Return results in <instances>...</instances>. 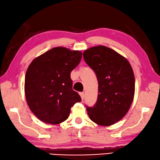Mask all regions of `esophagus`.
<instances>
[{
	"label": "esophagus",
	"instance_id": "34e87169",
	"mask_svg": "<svg viewBox=\"0 0 160 160\" xmlns=\"http://www.w3.org/2000/svg\"><path fill=\"white\" fill-rule=\"evenodd\" d=\"M80 95L81 98H82V100L84 99V98H85V93H83V92H81V93H80Z\"/></svg>",
	"mask_w": 160,
	"mask_h": 160
}]
</instances>
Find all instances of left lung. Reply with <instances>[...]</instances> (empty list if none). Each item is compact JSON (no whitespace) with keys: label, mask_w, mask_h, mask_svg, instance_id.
I'll use <instances>...</instances> for the list:
<instances>
[{"label":"left lung","mask_w":160,"mask_h":160,"mask_svg":"<svg viewBox=\"0 0 160 160\" xmlns=\"http://www.w3.org/2000/svg\"><path fill=\"white\" fill-rule=\"evenodd\" d=\"M83 58L95 72L98 83L97 101L93 107L86 106L88 114L96 124L113 125L125 115L133 100L132 67L125 57L103 46L85 51Z\"/></svg>","instance_id":"8db88e82"}]
</instances>
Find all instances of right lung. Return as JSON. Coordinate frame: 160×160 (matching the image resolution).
<instances>
[{"label":"right lung","instance_id":"add662e5","mask_svg":"<svg viewBox=\"0 0 160 160\" xmlns=\"http://www.w3.org/2000/svg\"><path fill=\"white\" fill-rule=\"evenodd\" d=\"M81 58L80 51L56 47L35 58L28 67L24 92L29 107L39 120L50 124L64 122L72 107L81 102L70 78Z\"/></svg>","mask_w":160,"mask_h":160}]
</instances>
